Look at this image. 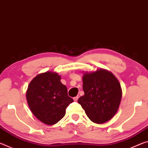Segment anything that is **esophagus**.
<instances>
[{
  "instance_id": "1",
  "label": "esophagus",
  "mask_w": 148,
  "mask_h": 148,
  "mask_svg": "<svg viewBox=\"0 0 148 148\" xmlns=\"http://www.w3.org/2000/svg\"><path fill=\"white\" fill-rule=\"evenodd\" d=\"M78 96H76V97H74V100L75 101H78Z\"/></svg>"
}]
</instances>
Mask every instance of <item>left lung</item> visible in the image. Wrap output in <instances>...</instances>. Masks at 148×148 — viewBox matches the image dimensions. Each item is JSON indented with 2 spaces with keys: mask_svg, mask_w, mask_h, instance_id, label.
Here are the masks:
<instances>
[{
  "mask_svg": "<svg viewBox=\"0 0 148 148\" xmlns=\"http://www.w3.org/2000/svg\"><path fill=\"white\" fill-rule=\"evenodd\" d=\"M84 95L78 102L93 123L103 124L114 116L122 98L121 84L114 74L105 69L86 72L83 78Z\"/></svg>",
  "mask_w": 148,
  "mask_h": 148,
  "instance_id": "obj_1",
  "label": "left lung"
}]
</instances>
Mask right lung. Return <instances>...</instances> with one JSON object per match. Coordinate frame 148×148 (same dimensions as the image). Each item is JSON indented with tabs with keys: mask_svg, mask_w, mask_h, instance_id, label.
Instances as JSON below:
<instances>
[{
	"mask_svg": "<svg viewBox=\"0 0 148 148\" xmlns=\"http://www.w3.org/2000/svg\"><path fill=\"white\" fill-rule=\"evenodd\" d=\"M29 109L37 119L46 125L57 123L64 116L66 108L74 100L60 76L53 72L39 74L32 79L26 91Z\"/></svg>",
	"mask_w": 148,
	"mask_h": 148,
	"instance_id": "add662e5",
	"label": "right lung"
}]
</instances>
